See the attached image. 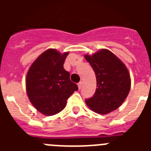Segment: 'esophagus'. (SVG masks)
<instances>
[{
	"label": "esophagus",
	"instance_id": "34e87169",
	"mask_svg": "<svg viewBox=\"0 0 151 151\" xmlns=\"http://www.w3.org/2000/svg\"><path fill=\"white\" fill-rule=\"evenodd\" d=\"M82 82H80L78 84V89H81V88H82Z\"/></svg>",
	"mask_w": 151,
	"mask_h": 151
}]
</instances>
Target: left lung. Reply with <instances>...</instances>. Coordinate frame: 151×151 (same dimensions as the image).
Instances as JSON below:
<instances>
[{"mask_svg":"<svg viewBox=\"0 0 151 151\" xmlns=\"http://www.w3.org/2000/svg\"><path fill=\"white\" fill-rule=\"evenodd\" d=\"M95 73L97 88L94 96L85 100L91 110L106 114L122 105L131 88V78L125 64L106 49L85 55Z\"/></svg>","mask_w":151,"mask_h":151,"instance_id":"8db88e82","label":"left lung"}]
</instances>
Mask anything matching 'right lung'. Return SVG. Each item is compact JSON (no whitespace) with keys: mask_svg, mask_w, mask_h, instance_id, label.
<instances>
[{"mask_svg":"<svg viewBox=\"0 0 151 151\" xmlns=\"http://www.w3.org/2000/svg\"><path fill=\"white\" fill-rule=\"evenodd\" d=\"M69 52L60 54L55 49L43 52L34 61L26 75V92L32 104L45 116L60 113L73 92L76 84L63 68Z\"/></svg>","mask_w":151,"mask_h":151,"instance_id":"1","label":"right lung"}]
</instances>
